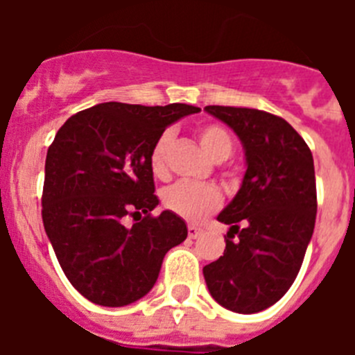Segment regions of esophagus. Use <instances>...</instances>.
Here are the masks:
<instances>
[{"label":"esophagus","mask_w":355,"mask_h":355,"mask_svg":"<svg viewBox=\"0 0 355 355\" xmlns=\"http://www.w3.org/2000/svg\"><path fill=\"white\" fill-rule=\"evenodd\" d=\"M200 233H202V227H199V225H193V224H190L188 225V238H197V236H200Z\"/></svg>","instance_id":"34e87169"}]
</instances>
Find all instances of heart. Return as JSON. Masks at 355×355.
Here are the masks:
<instances>
[{
	"label": "heart",
	"instance_id": "b5f03b06",
	"mask_svg": "<svg viewBox=\"0 0 355 355\" xmlns=\"http://www.w3.org/2000/svg\"><path fill=\"white\" fill-rule=\"evenodd\" d=\"M197 137H199L200 147L215 162H224L233 153V137L220 124L200 126L199 131H197ZM171 144L172 133L165 131L156 139L155 146L150 149V172L159 180L167 178L168 174V149H171ZM162 202L168 211L175 213L184 220L197 222L220 206L222 196L218 192V188H215L213 184H197L181 181V183H175L163 190Z\"/></svg>",
	"mask_w": 355,
	"mask_h": 355
}]
</instances>
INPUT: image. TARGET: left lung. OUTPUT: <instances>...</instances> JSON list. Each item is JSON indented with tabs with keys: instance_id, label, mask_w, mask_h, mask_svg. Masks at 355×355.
Returning <instances> with one entry per match:
<instances>
[{
	"instance_id": "obj_1",
	"label": "left lung",
	"mask_w": 355,
	"mask_h": 355,
	"mask_svg": "<svg viewBox=\"0 0 355 355\" xmlns=\"http://www.w3.org/2000/svg\"><path fill=\"white\" fill-rule=\"evenodd\" d=\"M205 110L238 135L247 171L234 199L216 216L229 225L224 256L202 274L216 302L250 315L277 302L302 266L316 220L313 155L277 115L234 106Z\"/></svg>"
}]
</instances>
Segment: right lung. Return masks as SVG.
<instances>
[{"instance_id": "1", "label": "right lung", "mask_w": 355, "mask_h": 355, "mask_svg": "<svg viewBox=\"0 0 355 355\" xmlns=\"http://www.w3.org/2000/svg\"><path fill=\"white\" fill-rule=\"evenodd\" d=\"M200 108L183 103H101L65 121L49 146L42 222L71 284L90 302L121 307L142 299L163 258L187 240L175 213L158 206L150 149L165 128ZM144 218L131 228L123 216Z\"/></svg>"}]
</instances>
